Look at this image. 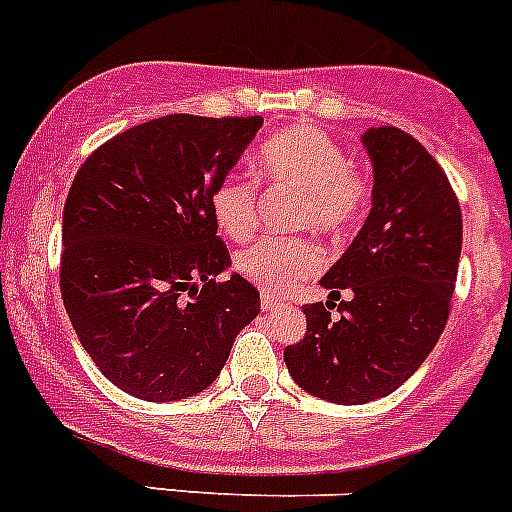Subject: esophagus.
I'll list each match as a JSON object with an SVG mask.
<instances>
[{"mask_svg":"<svg viewBox=\"0 0 512 512\" xmlns=\"http://www.w3.org/2000/svg\"><path fill=\"white\" fill-rule=\"evenodd\" d=\"M279 305H282V302H279L274 295H266V292H264V295H261V310H264V312L277 310Z\"/></svg>","mask_w":512,"mask_h":512,"instance_id":"esophagus-1","label":"esophagus"}]
</instances>
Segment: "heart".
<instances>
[{
  "mask_svg": "<svg viewBox=\"0 0 512 512\" xmlns=\"http://www.w3.org/2000/svg\"><path fill=\"white\" fill-rule=\"evenodd\" d=\"M256 171L266 182L300 192L295 228L323 235L346 233L369 205V184L351 166L338 140L310 125L271 135L259 151ZM259 189L248 176H225L212 192L217 228L233 241L256 230ZM323 266V253L310 238H266L235 256L241 277L266 295H282Z\"/></svg>",
  "mask_w": 512,
  "mask_h": 512,
  "instance_id": "obj_1",
  "label": "heart"
}]
</instances>
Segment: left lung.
Here are the masks:
<instances>
[{"instance_id":"1","label":"left lung","mask_w":512,"mask_h":512,"mask_svg":"<svg viewBox=\"0 0 512 512\" xmlns=\"http://www.w3.org/2000/svg\"><path fill=\"white\" fill-rule=\"evenodd\" d=\"M361 143L374 169L372 212L320 279L328 302L302 307L305 338L284 348L302 390L338 405L387 397L418 372L449 320L461 256L459 200L436 158L392 125L366 130Z\"/></svg>"}]
</instances>
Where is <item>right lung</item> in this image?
Returning a JSON list of instances; mask_svg holds the SVG:
<instances>
[{
    "instance_id": "1",
    "label": "right lung",
    "mask_w": 512,
    "mask_h": 512,
    "mask_svg": "<svg viewBox=\"0 0 512 512\" xmlns=\"http://www.w3.org/2000/svg\"><path fill=\"white\" fill-rule=\"evenodd\" d=\"M261 117L166 115L99 146L63 207L61 295L99 372L148 402L184 400L217 379L259 289L230 274L212 192Z\"/></svg>"
}]
</instances>
